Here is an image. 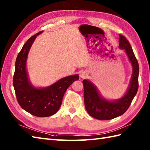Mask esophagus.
<instances>
[{
    "instance_id": "esophagus-1",
    "label": "esophagus",
    "mask_w": 150,
    "mask_h": 150,
    "mask_svg": "<svg viewBox=\"0 0 150 150\" xmlns=\"http://www.w3.org/2000/svg\"><path fill=\"white\" fill-rule=\"evenodd\" d=\"M87 75H88V73L85 71H82L80 73V77L81 78H83V79L86 78L87 77Z\"/></svg>"
}]
</instances>
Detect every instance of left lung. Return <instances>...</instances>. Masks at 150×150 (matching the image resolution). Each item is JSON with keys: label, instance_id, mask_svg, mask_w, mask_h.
Masks as SVG:
<instances>
[{"label": "left lung", "instance_id": "8db88e82", "mask_svg": "<svg viewBox=\"0 0 150 150\" xmlns=\"http://www.w3.org/2000/svg\"><path fill=\"white\" fill-rule=\"evenodd\" d=\"M119 47L125 50L133 68L130 84L126 94L118 100L110 101L101 96L90 81L83 80L86 110L90 116L98 120H110L122 115L128 109L139 88V66L132 47L126 38L119 34Z\"/></svg>", "mask_w": 150, "mask_h": 150}]
</instances>
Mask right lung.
<instances>
[{"instance_id":"1","label":"right lung","mask_w":150,"mask_h":150,"mask_svg":"<svg viewBox=\"0 0 150 150\" xmlns=\"http://www.w3.org/2000/svg\"><path fill=\"white\" fill-rule=\"evenodd\" d=\"M40 31L30 37L18 53L15 61L13 79L16 97L21 107L34 116L46 117L55 114L61 106L63 96L73 82L79 79V75L64 77L50 86L36 88L28 79L26 60L30 47Z\"/></svg>"}]
</instances>
